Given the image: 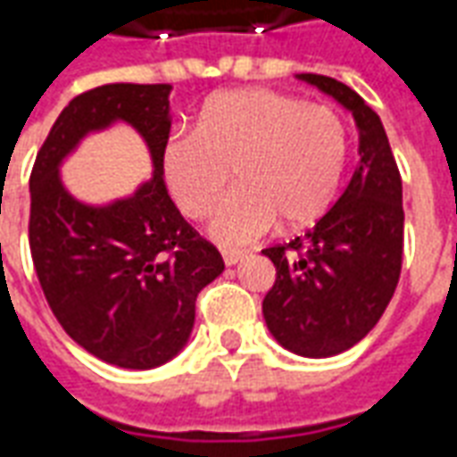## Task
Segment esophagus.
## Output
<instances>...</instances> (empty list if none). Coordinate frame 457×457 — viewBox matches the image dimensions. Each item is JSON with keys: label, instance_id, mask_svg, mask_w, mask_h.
<instances>
[{"label": "esophagus", "instance_id": "esophagus-1", "mask_svg": "<svg viewBox=\"0 0 457 457\" xmlns=\"http://www.w3.org/2000/svg\"><path fill=\"white\" fill-rule=\"evenodd\" d=\"M245 257H247V254L239 252V249H222V259H225L228 267H235V264H239Z\"/></svg>", "mask_w": 457, "mask_h": 457}]
</instances>
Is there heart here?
<instances>
[{"label":"heart","mask_w":457,"mask_h":457,"mask_svg":"<svg viewBox=\"0 0 457 457\" xmlns=\"http://www.w3.org/2000/svg\"><path fill=\"white\" fill-rule=\"evenodd\" d=\"M347 161V127L328 104L294 95L239 87L200 107L193 134L161 146L170 198L190 220L208 218L235 169L239 188L222 200L210 235L245 247L281 225H313L333 200Z\"/></svg>","instance_id":"obj_1"}]
</instances>
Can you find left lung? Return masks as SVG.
<instances>
[{"label": "left lung", "instance_id": "obj_1", "mask_svg": "<svg viewBox=\"0 0 457 457\" xmlns=\"http://www.w3.org/2000/svg\"><path fill=\"white\" fill-rule=\"evenodd\" d=\"M298 80L353 112L360 163L345 193L306 237L264 249L277 281L262 311L281 347L301 357H333L362 340L399 284L403 254L402 176L379 114L347 85L316 73Z\"/></svg>", "mask_w": 457, "mask_h": 457}]
</instances>
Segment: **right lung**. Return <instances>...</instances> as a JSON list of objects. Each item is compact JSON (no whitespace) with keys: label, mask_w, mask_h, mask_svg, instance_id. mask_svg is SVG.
Returning a JSON list of instances; mask_svg holds the SVG:
<instances>
[{"label":"right lung","mask_w":457,"mask_h":457,"mask_svg":"<svg viewBox=\"0 0 457 457\" xmlns=\"http://www.w3.org/2000/svg\"><path fill=\"white\" fill-rule=\"evenodd\" d=\"M170 85L112 83L78 95L48 131L31 170L29 245L46 301L68 336L103 362L161 367L186 347L195 298L225 271L183 220L161 173ZM129 123L150 149L152 179L131 196L93 206L60 179L87 133Z\"/></svg>","instance_id":"right-lung-1"}]
</instances>
